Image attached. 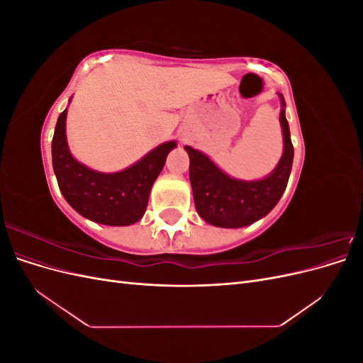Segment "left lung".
<instances>
[{"instance_id":"1","label":"left lung","mask_w":363,"mask_h":363,"mask_svg":"<svg viewBox=\"0 0 363 363\" xmlns=\"http://www.w3.org/2000/svg\"><path fill=\"white\" fill-rule=\"evenodd\" d=\"M280 125L283 133V155L267 177L239 180L230 177L203 151L186 145L189 155V179L194 203L206 223L223 228H239L267 216L286 189L294 162V147L281 94Z\"/></svg>"}]
</instances>
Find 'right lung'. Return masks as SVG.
Segmentation results:
<instances>
[{
  "label": "right lung",
  "mask_w": 363,
  "mask_h": 363,
  "mask_svg": "<svg viewBox=\"0 0 363 363\" xmlns=\"http://www.w3.org/2000/svg\"><path fill=\"white\" fill-rule=\"evenodd\" d=\"M67 113L65 108L59 115L51 144L52 169L65 200L77 213L98 224L119 227L138 223L147 211L152 184L177 142H163L123 171L100 172L71 155Z\"/></svg>",
  "instance_id": "obj_1"
}]
</instances>
